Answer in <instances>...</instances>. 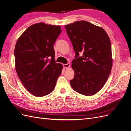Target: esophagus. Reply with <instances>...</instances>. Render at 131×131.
<instances>
[{
  "mask_svg": "<svg viewBox=\"0 0 131 131\" xmlns=\"http://www.w3.org/2000/svg\"><path fill=\"white\" fill-rule=\"evenodd\" d=\"M63 67L64 68H69L70 67V64L69 63H67V64H64Z\"/></svg>",
  "mask_w": 131,
  "mask_h": 131,
  "instance_id": "34e87169",
  "label": "esophagus"
}]
</instances>
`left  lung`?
<instances>
[{"label":"left lung","instance_id":"left-lung-1","mask_svg":"<svg viewBox=\"0 0 131 131\" xmlns=\"http://www.w3.org/2000/svg\"><path fill=\"white\" fill-rule=\"evenodd\" d=\"M75 51L72 88L85 96L95 95L105 85L112 66L111 45L105 30L86 21L65 25ZM80 53L82 57H79Z\"/></svg>","mask_w":131,"mask_h":131}]
</instances>
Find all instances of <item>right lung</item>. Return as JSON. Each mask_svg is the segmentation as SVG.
Returning a JSON list of instances; mask_svg holds the SVG:
<instances>
[{
  "label": "right lung",
  "instance_id": "obj_1",
  "mask_svg": "<svg viewBox=\"0 0 131 131\" xmlns=\"http://www.w3.org/2000/svg\"><path fill=\"white\" fill-rule=\"evenodd\" d=\"M60 26L35 24L26 29L14 49L15 70L27 90L36 97L53 91L63 66L55 60L54 44L62 32Z\"/></svg>",
  "mask_w": 131,
  "mask_h": 131
}]
</instances>
